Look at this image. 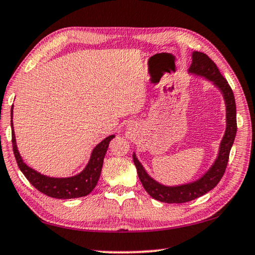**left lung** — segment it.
<instances>
[{
	"label": "left lung",
	"mask_w": 255,
	"mask_h": 255,
	"mask_svg": "<svg viewBox=\"0 0 255 255\" xmlns=\"http://www.w3.org/2000/svg\"><path fill=\"white\" fill-rule=\"evenodd\" d=\"M192 59V64L188 69L189 74L204 77L205 79L212 82L213 85L219 88L222 93L226 104V124L227 125H226V131L224 137H222L219 153H218L215 163L200 179L193 181V183L179 186H164L157 183L145 171L142 163L136 157L135 153L132 154L137 173H138L139 180L144 186L145 191L153 199L164 202V203H185V202L195 200L211 191L212 188H215L225 173L229 159L230 148L233 146L237 131L236 103L234 93L228 82L220 74L216 63L207 54L195 51L193 52Z\"/></svg>",
	"instance_id": "8db88e82"
}]
</instances>
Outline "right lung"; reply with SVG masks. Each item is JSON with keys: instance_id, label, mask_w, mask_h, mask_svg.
<instances>
[{"instance_id": "right-lung-1", "label": "right lung", "mask_w": 255, "mask_h": 255, "mask_svg": "<svg viewBox=\"0 0 255 255\" xmlns=\"http://www.w3.org/2000/svg\"><path fill=\"white\" fill-rule=\"evenodd\" d=\"M13 108H11V119ZM12 128V147H13L14 157L17 160L18 167L21 172L25 175L28 181L34 186L36 189H38L40 193L45 194L50 197L54 199H76V197L86 196L93 189L95 188L98 184L101 170H102L103 160L106 156L107 149L109 147V143L115 137V135L108 136L106 139H103L100 144L96 145L92 151L90 161L82 172L78 175L68 177V178H54V177H48L42 173L37 172L34 169L23 162L21 155L18 151L17 143H15V136L13 130V124L11 120Z\"/></svg>"}]
</instances>
